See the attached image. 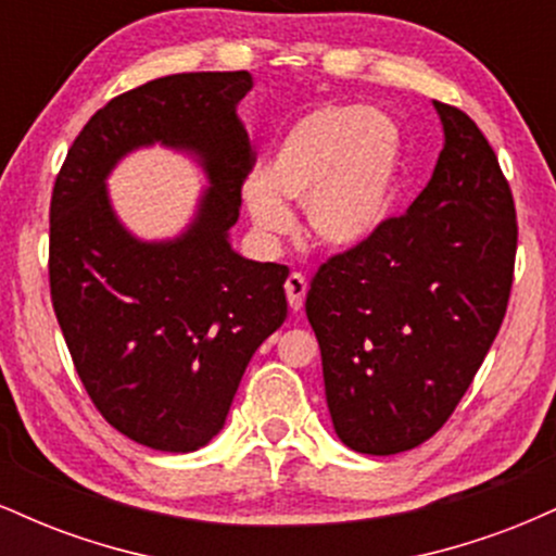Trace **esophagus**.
<instances>
[{
	"mask_svg": "<svg viewBox=\"0 0 556 556\" xmlns=\"http://www.w3.org/2000/svg\"><path fill=\"white\" fill-rule=\"evenodd\" d=\"M285 292H287V303H290V308L298 314V311L303 308L305 292H308V282H305L303 274L292 271L285 282Z\"/></svg>",
	"mask_w": 556,
	"mask_h": 556,
	"instance_id": "1",
	"label": "esophagus"
}]
</instances>
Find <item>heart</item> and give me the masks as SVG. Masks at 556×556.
Here are the masks:
<instances>
[{
  "mask_svg": "<svg viewBox=\"0 0 556 556\" xmlns=\"http://www.w3.org/2000/svg\"><path fill=\"white\" fill-rule=\"evenodd\" d=\"M400 169L402 132L387 112L318 106L279 138L261 175L242 185V201L264 235H285L287 203H303L318 245L355 251L384 227Z\"/></svg>",
  "mask_w": 556,
  "mask_h": 556,
  "instance_id": "heart-1",
  "label": "heart"
}]
</instances>
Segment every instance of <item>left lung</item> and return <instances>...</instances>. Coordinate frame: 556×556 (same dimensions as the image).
<instances>
[{
  "label": "left lung",
  "mask_w": 556,
  "mask_h": 556,
  "mask_svg": "<svg viewBox=\"0 0 556 556\" xmlns=\"http://www.w3.org/2000/svg\"><path fill=\"white\" fill-rule=\"evenodd\" d=\"M444 149L405 216L316 271L305 314L337 437L397 455L444 426L502 327L518 222L494 149L433 101Z\"/></svg>",
  "instance_id": "8db88e82"
}]
</instances>
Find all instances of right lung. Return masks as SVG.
<instances>
[{
    "label": "right lung",
    "instance_id": "1",
    "mask_svg": "<svg viewBox=\"0 0 556 556\" xmlns=\"http://www.w3.org/2000/svg\"><path fill=\"white\" fill-rule=\"evenodd\" d=\"M251 73H182L112 99L67 151L52 193L49 282L56 321L93 405L159 452H195L225 429L242 374L287 318L282 264L240 256L229 229L251 146L240 99ZM164 144L207 177L180 236L143 241L105 180L138 148Z\"/></svg>",
    "mask_w": 556,
    "mask_h": 556
}]
</instances>
